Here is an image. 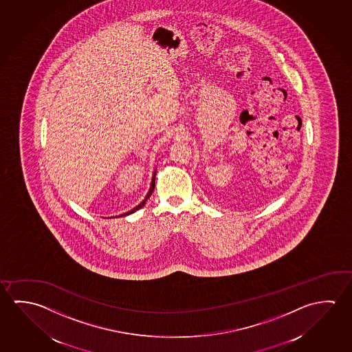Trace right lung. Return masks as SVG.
I'll use <instances>...</instances> for the list:
<instances>
[{
	"label": "right lung",
	"instance_id": "obj_1",
	"mask_svg": "<svg viewBox=\"0 0 352 352\" xmlns=\"http://www.w3.org/2000/svg\"><path fill=\"white\" fill-rule=\"evenodd\" d=\"M155 179H156V170H155V173H153V177H152V182H151V186H150V190H148V192H147V195H146V197H144V201H141V204H139L136 208H133V210H130L129 212L122 213V214H120V217H122V216H127V214H131V213L136 212L138 210H140V208H142L144 206V204H146V201L150 199V196L152 195V192H153V190H155Z\"/></svg>",
	"mask_w": 352,
	"mask_h": 352
}]
</instances>
